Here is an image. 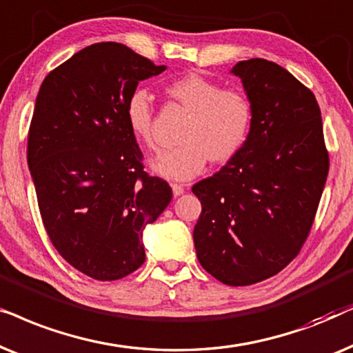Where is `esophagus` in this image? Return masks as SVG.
<instances>
[{"label":"esophagus","instance_id":"obj_1","mask_svg":"<svg viewBox=\"0 0 353 353\" xmlns=\"http://www.w3.org/2000/svg\"><path fill=\"white\" fill-rule=\"evenodd\" d=\"M171 187H172L174 196H179V195H182L185 192V187L182 185V184H171Z\"/></svg>","mask_w":353,"mask_h":353}]
</instances>
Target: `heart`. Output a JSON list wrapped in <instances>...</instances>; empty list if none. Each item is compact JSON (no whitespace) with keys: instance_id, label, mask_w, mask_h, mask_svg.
<instances>
[{"instance_id":"1","label":"heart","mask_w":353,"mask_h":353,"mask_svg":"<svg viewBox=\"0 0 353 353\" xmlns=\"http://www.w3.org/2000/svg\"><path fill=\"white\" fill-rule=\"evenodd\" d=\"M172 100L190 112L182 143L152 161L153 171L174 181H187L203 171L208 159L223 164L241 153L253 125L252 100L239 88H223L203 74L192 72L166 87ZM153 98L135 88L125 100L124 121L135 140L153 148Z\"/></svg>"}]
</instances>
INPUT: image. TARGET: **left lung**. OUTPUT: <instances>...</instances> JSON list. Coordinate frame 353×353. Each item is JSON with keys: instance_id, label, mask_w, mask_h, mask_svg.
<instances>
[{"instance_id": "1", "label": "left lung", "mask_w": 353, "mask_h": 353, "mask_svg": "<svg viewBox=\"0 0 353 353\" xmlns=\"http://www.w3.org/2000/svg\"><path fill=\"white\" fill-rule=\"evenodd\" d=\"M253 125L237 157L196 182L194 229L200 265L228 285H252L283 271L302 250L330 171L321 110L308 87L261 58L241 61Z\"/></svg>"}]
</instances>
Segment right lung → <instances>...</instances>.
<instances>
[{"label": "right lung", "instance_id": "add662e5", "mask_svg": "<svg viewBox=\"0 0 353 353\" xmlns=\"http://www.w3.org/2000/svg\"><path fill=\"white\" fill-rule=\"evenodd\" d=\"M125 45L103 41L46 75L32 116L27 163L41 221L70 266L116 281L145 261L142 232L172 199L145 172L124 105L140 81L161 74Z\"/></svg>", "mask_w": 353, "mask_h": 353}]
</instances>
